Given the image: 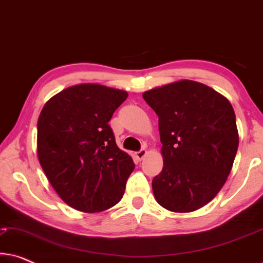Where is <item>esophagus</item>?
<instances>
[{
  "label": "esophagus",
  "mask_w": 263,
  "mask_h": 263,
  "mask_svg": "<svg viewBox=\"0 0 263 263\" xmlns=\"http://www.w3.org/2000/svg\"><path fill=\"white\" fill-rule=\"evenodd\" d=\"M146 154H147L146 149H140L139 152L135 153V157H136V159H138V160H141V159H143V157H145Z\"/></svg>",
  "instance_id": "1"
}]
</instances>
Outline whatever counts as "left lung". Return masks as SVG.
Listing matches in <instances>:
<instances>
[{
    "label": "left lung",
    "instance_id": "8db88e82",
    "mask_svg": "<svg viewBox=\"0 0 263 263\" xmlns=\"http://www.w3.org/2000/svg\"><path fill=\"white\" fill-rule=\"evenodd\" d=\"M159 117L164 166L153 178L158 203L186 213L215 197L231 172L238 132L233 107L213 88L192 80L142 95Z\"/></svg>",
    "mask_w": 263,
    "mask_h": 263
}]
</instances>
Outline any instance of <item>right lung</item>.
<instances>
[{
	"instance_id": "add662e5",
	"label": "right lung",
	"mask_w": 263,
	"mask_h": 263,
	"mask_svg": "<svg viewBox=\"0 0 263 263\" xmlns=\"http://www.w3.org/2000/svg\"><path fill=\"white\" fill-rule=\"evenodd\" d=\"M128 93L96 84L68 87L38 118V159L50 184L75 210L95 213L120 202L134 170L109 121Z\"/></svg>"
}]
</instances>
